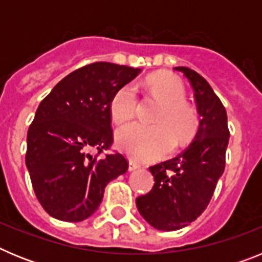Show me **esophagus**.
Wrapping results in <instances>:
<instances>
[{
    "label": "esophagus",
    "mask_w": 262,
    "mask_h": 262,
    "mask_svg": "<svg viewBox=\"0 0 262 262\" xmlns=\"http://www.w3.org/2000/svg\"><path fill=\"white\" fill-rule=\"evenodd\" d=\"M139 165L136 163H134L133 160H129V164H128V170H135V169H138Z\"/></svg>",
    "instance_id": "34e87169"
}]
</instances>
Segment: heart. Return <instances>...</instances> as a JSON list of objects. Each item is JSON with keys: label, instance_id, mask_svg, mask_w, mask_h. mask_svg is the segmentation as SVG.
<instances>
[{"label": "heart", "instance_id": "heart-1", "mask_svg": "<svg viewBox=\"0 0 262 262\" xmlns=\"http://www.w3.org/2000/svg\"><path fill=\"white\" fill-rule=\"evenodd\" d=\"M152 96L163 103L152 118L156 126L131 123L118 129L117 144L136 161H148L168 154L173 139L178 145L189 142L200 126L195 108L185 101L184 84L173 75L160 73L148 78ZM138 108L135 85L120 88L110 101V117L115 124L133 119Z\"/></svg>", "mask_w": 262, "mask_h": 262}]
</instances>
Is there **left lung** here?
Masks as SVG:
<instances>
[{
  "instance_id": "8db88e82",
  "label": "left lung",
  "mask_w": 262,
  "mask_h": 262,
  "mask_svg": "<svg viewBox=\"0 0 262 262\" xmlns=\"http://www.w3.org/2000/svg\"><path fill=\"white\" fill-rule=\"evenodd\" d=\"M174 69L190 82L201 120L187 149L174 159L149 166L154 187L136 198L139 212L161 231L184 228L205 211L224 172L230 139L226 108L209 82L190 68Z\"/></svg>"
}]
</instances>
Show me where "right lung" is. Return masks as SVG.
Masks as SVG:
<instances>
[{
  "mask_svg": "<svg viewBox=\"0 0 262 262\" xmlns=\"http://www.w3.org/2000/svg\"><path fill=\"white\" fill-rule=\"evenodd\" d=\"M142 72L113 62H92L62 78L38 106L27 133L26 165L41 207L59 221L94 214L111 180L128 169L111 149L110 101Z\"/></svg>",
  "mask_w": 262,
  "mask_h": 262,
  "instance_id": "right-lung-1",
  "label": "right lung"
}]
</instances>
